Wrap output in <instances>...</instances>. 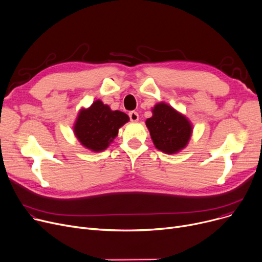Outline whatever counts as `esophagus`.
<instances>
[{"mask_svg":"<svg viewBox=\"0 0 262 262\" xmlns=\"http://www.w3.org/2000/svg\"><path fill=\"white\" fill-rule=\"evenodd\" d=\"M128 116H129L130 121H133V122H137L139 120V115H138V113H136V112H130L128 114Z\"/></svg>","mask_w":262,"mask_h":262,"instance_id":"1","label":"esophagus"}]
</instances>
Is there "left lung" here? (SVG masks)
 Masks as SVG:
<instances>
[{"instance_id":"1","label":"left lung","mask_w":262,"mask_h":262,"mask_svg":"<svg viewBox=\"0 0 262 262\" xmlns=\"http://www.w3.org/2000/svg\"><path fill=\"white\" fill-rule=\"evenodd\" d=\"M155 146L167 154L184 148L192 134V126L186 117L171 106L159 103L153 109V117L145 121Z\"/></svg>"}]
</instances>
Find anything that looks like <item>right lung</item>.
Here are the masks:
<instances>
[{
	"instance_id": "right-lung-1",
	"label": "right lung",
	"mask_w": 262,
	"mask_h": 262,
	"mask_svg": "<svg viewBox=\"0 0 262 262\" xmlns=\"http://www.w3.org/2000/svg\"><path fill=\"white\" fill-rule=\"evenodd\" d=\"M129 120L119 110L113 112L101 101H95L88 109L81 110L74 125V133L85 147L100 152L108 147L118 135L119 128Z\"/></svg>"
}]
</instances>
